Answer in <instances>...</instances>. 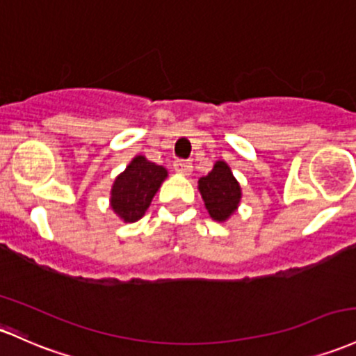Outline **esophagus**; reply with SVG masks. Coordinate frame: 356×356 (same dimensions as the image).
<instances>
[{
    "label": "esophagus",
    "instance_id": "obj_1",
    "mask_svg": "<svg viewBox=\"0 0 356 356\" xmlns=\"http://www.w3.org/2000/svg\"><path fill=\"white\" fill-rule=\"evenodd\" d=\"M174 169L177 170L179 174L189 175V172L193 170V165H191L189 162H186V160H177V162L174 163Z\"/></svg>",
    "mask_w": 356,
    "mask_h": 356
}]
</instances>
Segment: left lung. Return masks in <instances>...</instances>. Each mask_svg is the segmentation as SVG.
<instances>
[{"label": "left lung", "mask_w": 356, "mask_h": 356, "mask_svg": "<svg viewBox=\"0 0 356 356\" xmlns=\"http://www.w3.org/2000/svg\"><path fill=\"white\" fill-rule=\"evenodd\" d=\"M197 189L214 221L225 222L238 209L241 187L226 162L218 160L208 175L199 179Z\"/></svg>", "instance_id": "left-lung-1"}]
</instances>
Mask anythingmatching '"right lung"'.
Segmentation results:
<instances>
[{"instance_id": "add662e5", "label": "right lung", "mask_w": 356, "mask_h": 356, "mask_svg": "<svg viewBox=\"0 0 356 356\" xmlns=\"http://www.w3.org/2000/svg\"><path fill=\"white\" fill-rule=\"evenodd\" d=\"M165 177L167 169L150 162L143 155H136L113 182L109 197L111 209L124 222L138 221Z\"/></svg>"}]
</instances>
